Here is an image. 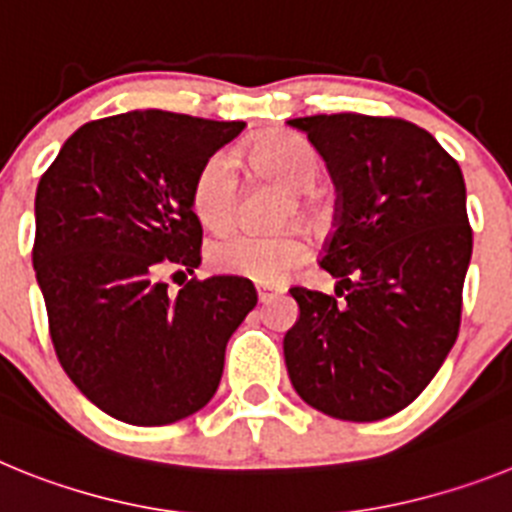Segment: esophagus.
<instances>
[{
  "mask_svg": "<svg viewBox=\"0 0 512 512\" xmlns=\"http://www.w3.org/2000/svg\"><path fill=\"white\" fill-rule=\"evenodd\" d=\"M256 295H259V302H269L279 295V289L269 287V284H256Z\"/></svg>",
  "mask_w": 512,
  "mask_h": 512,
  "instance_id": "1",
  "label": "esophagus"
}]
</instances>
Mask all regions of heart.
Segmentation results:
<instances>
[{"mask_svg": "<svg viewBox=\"0 0 512 512\" xmlns=\"http://www.w3.org/2000/svg\"><path fill=\"white\" fill-rule=\"evenodd\" d=\"M246 161L253 174L264 176L292 192V210L307 223H320L323 207L310 192L320 179V156L307 140L292 133L261 135L246 148ZM194 215L205 228L220 230L233 223L238 207V179L233 158L215 153L202 164L192 187ZM210 264L223 274L246 277L253 282H279L295 271L307 256V238L302 230L289 228L277 235H256L233 230L210 243Z\"/></svg>", "mask_w": 512, "mask_h": 512, "instance_id": "b5f03b06", "label": "heart"}]
</instances>
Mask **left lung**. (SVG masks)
Returning <instances> with one entry per match:
<instances>
[{"mask_svg":"<svg viewBox=\"0 0 512 512\" xmlns=\"http://www.w3.org/2000/svg\"><path fill=\"white\" fill-rule=\"evenodd\" d=\"M307 135L336 184L320 266L335 297L292 287L300 318L284 336L297 395L338 420L408 408L449 356L472 259L467 187L428 130L400 117L312 115Z\"/></svg>","mask_w":512,"mask_h":512,"instance_id":"left-lung-1","label":"left lung"}]
</instances>
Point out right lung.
<instances>
[{
  "mask_svg": "<svg viewBox=\"0 0 512 512\" xmlns=\"http://www.w3.org/2000/svg\"><path fill=\"white\" fill-rule=\"evenodd\" d=\"M246 128L164 110L81 125L35 192L33 266L63 372L112 418L169 425L205 408L225 346L256 307L243 277L189 279L202 164Z\"/></svg>",
  "mask_w": 512,
  "mask_h": 512,
  "instance_id": "add662e5",
  "label": "right lung"
}]
</instances>
